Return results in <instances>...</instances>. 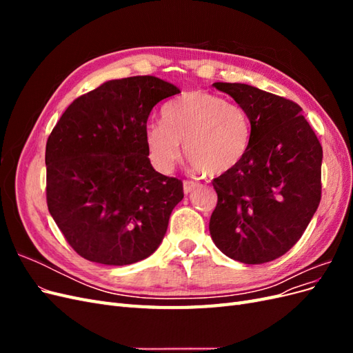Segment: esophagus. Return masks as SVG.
I'll return each instance as SVG.
<instances>
[{
    "label": "esophagus",
    "mask_w": 353,
    "mask_h": 353,
    "mask_svg": "<svg viewBox=\"0 0 353 353\" xmlns=\"http://www.w3.org/2000/svg\"><path fill=\"white\" fill-rule=\"evenodd\" d=\"M199 184L193 183V181H184L183 183V188H184V194H190L191 191H193Z\"/></svg>",
    "instance_id": "34e87169"
}]
</instances>
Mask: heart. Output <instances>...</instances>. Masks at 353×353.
Segmentation results:
<instances>
[{"label":"heart","mask_w":353,"mask_h":353,"mask_svg":"<svg viewBox=\"0 0 353 353\" xmlns=\"http://www.w3.org/2000/svg\"><path fill=\"white\" fill-rule=\"evenodd\" d=\"M162 123L145 130L148 157L160 172L178 162L181 144L196 169L222 175L236 168L250 144V121L237 104L206 91H191L162 110Z\"/></svg>","instance_id":"obj_1"}]
</instances>
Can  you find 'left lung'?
<instances>
[{
  "instance_id": "obj_1",
  "label": "left lung",
  "mask_w": 353,
  "mask_h": 353,
  "mask_svg": "<svg viewBox=\"0 0 353 353\" xmlns=\"http://www.w3.org/2000/svg\"><path fill=\"white\" fill-rule=\"evenodd\" d=\"M213 87L236 100L252 130L241 162L212 181L210 236L234 261L271 262L299 241L318 209L323 147L294 101L245 83Z\"/></svg>"
}]
</instances>
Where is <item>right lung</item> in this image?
<instances>
[{
    "instance_id": "1",
    "label": "right lung",
    "mask_w": 353,
    "mask_h": 353,
    "mask_svg": "<svg viewBox=\"0 0 353 353\" xmlns=\"http://www.w3.org/2000/svg\"><path fill=\"white\" fill-rule=\"evenodd\" d=\"M178 92L156 77L104 82L74 100L51 131L48 210L87 261L130 265L162 243L184 190L153 169L145 130L154 105Z\"/></svg>"
}]
</instances>
